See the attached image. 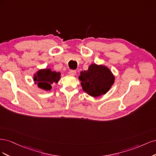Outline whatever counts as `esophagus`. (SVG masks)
Here are the masks:
<instances>
[{"label":"esophagus","instance_id":"obj_1","mask_svg":"<svg viewBox=\"0 0 156 156\" xmlns=\"http://www.w3.org/2000/svg\"><path fill=\"white\" fill-rule=\"evenodd\" d=\"M69 73L71 75H76V71L73 70V69H71V70H69Z\"/></svg>","mask_w":156,"mask_h":156}]
</instances>
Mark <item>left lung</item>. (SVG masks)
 Here are the masks:
<instances>
[{"label":"left lung","mask_w":156,"mask_h":156,"mask_svg":"<svg viewBox=\"0 0 156 156\" xmlns=\"http://www.w3.org/2000/svg\"><path fill=\"white\" fill-rule=\"evenodd\" d=\"M79 79L83 90L92 97L96 98L109 90L115 78L107 67L92 64L88 70L81 72Z\"/></svg>","instance_id":"obj_1"}]
</instances>
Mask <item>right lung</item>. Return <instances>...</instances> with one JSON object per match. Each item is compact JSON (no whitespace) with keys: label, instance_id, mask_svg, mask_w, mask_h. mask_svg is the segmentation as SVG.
<instances>
[{"label":"right lung","instance_id":"obj_1","mask_svg":"<svg viewBox=\"0 0 156 156\" xmlns=\"http://www.w3.org/2000/svg\"><path fill=\"white\" fill-rule=\"evenodd\" d=\"M60 79V73L51 71V69H41L34 74V81L40 88L45 91L50 90L52 84L57 83Z\"/></svg>","mask_w":156,"mask_h":156}]
</instances>
